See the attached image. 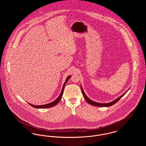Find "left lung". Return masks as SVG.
<instances>
[{
  "label": "left lung",
  "mask_w": 146,
  "mask_h": 146,
  "mask_svg": "<svg viewBox=\"0 0 146 146\" xmlns=\"http://www.w3.org/2000/svg\"><path fill=\"white\" fill-rule=\"evenodd\" d=\"M81 89H82V93H83V95L84 97L85 98V100H86V101L89 104H91V105H93V106H97V107H109V106H112L114 104H115V103H117L118 102V101L123 97L125 94L126 92L127 91H126L125 93H124L123 95H122L121 96H120V97H118V98H117L115 100L112 101L111 102H110V103H107V104H101V103H98V102H94L92 100H91L90 99H89L88 97L86 96V95H85V94L84 93V92L83 89V88L82 86H81Z\"/></svg>",
  "instance_id": "obj_1"
}]
</instances>
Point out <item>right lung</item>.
<instances>
[{"label":"right lung","mask_w":146,"mask_h":146,"mask_svg":"<svg viewBox=\"0 0 146 146\" xmlns=\"http://www.w3.org/2000/svg\"><path fill=\"white\" fill-rule=\"evenodd\" d=\"M70 76H69L67 78V79H66V80L64 83L63 85L62 89V91H61V92L60 95L59 96L57 97V98L53 102H51V103H50V104H43V105H40V106H35V105L31 104H30V105H31V106H32L33 107H35V108H47L52 107L55 106V105L57 104L59 102V101H60V100H61V97H62V96L63 92V89H64L65 84L67 82V81L68 80V79L70 78Z\"/></svg>","instance_id":"1"}]
</instances>
